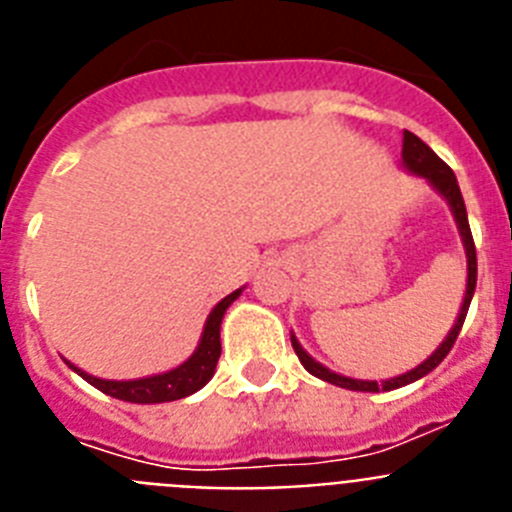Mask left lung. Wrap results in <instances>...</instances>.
I'll return each mask as SVG.
<instances>
[{
    "mask_svg": "<svg viewBox=\"0 0 512 512\" xmlns=\"http://www.w3.org/2000/svg\"><path fill=\"white\" fill-rule=\"evenodd\" d=\"M402 164L408 166L413 174L425 176V179H428V182H431L433 187H436L438 192L446 197V202L451 205V212H454V217H456V225H459L461 241H464V248H467V266H469L467 269L469 271L467 295H464V305H461L459 318H456L454 328H451V333L446 336V341H443L441 346H438L436 351H433V354L423 361V364L415 366L413 372L400 374V377H395V379H387V382H382V384L361 382V379H348V377H341V374H336V372H330V369H325L323 364H318V361L312 359V356H307L305 348H302L300 343H297V338L292 336V348H295V354L300 356L302 366H305L307 372H310L312 377L323 379V382L343 387V390H356V392L397 390V387H405V384L415 382V379H420V377H425L428 372H433V369H436V366L441 364L446 356H449L451 348H454L456 338H459L461 325H464V318H467V310H469V302H472L474 287H477V248H474V238H472V230H469V220H467V207H464V197H461V189H459V184H456L454 171L443 164L441 158H438L431 148L425 146L418 135L410 133V130H405V133H402Z\"/></svg>",
    "mask_w": 512,
    "mask_h": 512,
    "instance_id": "left-lung-1",
    "label": "left lung"
}]
</instances>
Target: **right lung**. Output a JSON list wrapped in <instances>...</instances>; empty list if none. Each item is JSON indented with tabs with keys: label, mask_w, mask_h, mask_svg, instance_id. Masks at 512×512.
<instances>
[{
	"label": "right lung",
	"mask_w": 512,
	"mask_h": 512,
	"mask_svg": "<svg viewBox=\"0 0 512 512\" xmlns=\"http://www.w3.org/2000/svg\"><path fill=\"white\" fill-rule=\"evenodd\" d=\"M241 289H235L233 295L223 297L217 302L215 310L210 312L207 318L205 330H202V341L197 346L192 356L184 361L182 366H176L166 374H156V377L146 379H130V382H112V379H97L92 374L81 372L74 364H66L79 374L81 379H87L92 387H97L104 395L117 397V400L125 402H138V405H151V402H171V400H182V397L194 395L197 390H202L207 382L215 374L217 359H220V323H223L225 310L230 307V302L238 300Z\"/></svg>",
	"instance_id": "add662e5"
}]
</instances>
